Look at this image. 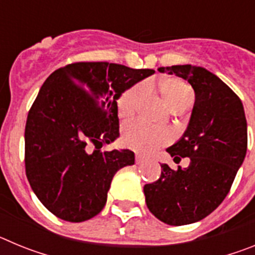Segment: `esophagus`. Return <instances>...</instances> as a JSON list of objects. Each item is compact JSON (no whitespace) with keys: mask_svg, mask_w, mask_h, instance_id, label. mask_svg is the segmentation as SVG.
I'll return each instance as SVG.
<instances>
[{"mask_svg":"<svg viewBox=\"0 0 255 255\" xmlns=\"http://www.w3.org/2000/svg\"><path fill=\"white\" fill-rule=\"evenodd\" d=\"M145 161H147V157H144L143 154H139V153H136V154H135V162H136L138 164L144 163Z\"/></svg>","mask_w":255,"mask_h":255,"instance_id":"34e87169","label":"esophagus"}]
</instances>
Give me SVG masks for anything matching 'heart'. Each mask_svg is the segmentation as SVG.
Wrapping results in <instances>:
<instances>
[{"instance_id":"1","label":"heart","mask_w":255,"mask_h":255,"mask_svg":"<svg viewBox=\"0 0 255 255\" xmlns=\"http://www.w3.org/2000/svg\"><path fill=\"white\" fill-rule=\"evenodd\" d=\"M144 89L145 85L139 83L126 89L121 94L117 101V107L121 116L128 117L134 114L143 96ZM161 91L164 102L167 103L171 110L180 105L194 101V92L191 91V88L179 80H166L162 83ZM171 140H172V134L170 130L149 125L141 120L126 124L123 131V141L126 147L145 154L155 152Z\"/></svg>"}]
</instances>
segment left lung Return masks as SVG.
Listing matches in <instances>:
<instances>
[{
	"mask_svg": "<svg viewBox=\"0 0 255 255\" xmlns=\"http://www.w3.org/2000/svg\"><path fill=\"white\" fill-rule=\"evenodd\" d=\"M188 80L195 103L188 129L167 148L173 161L189 157L186 168L161 164V177L144 185L148 209L171 226L194 224L220 206L229 194L248 148L243 103L229 85L204 67H159Z\"/></svg>",
	"mask_w": 255,
	"mask_h": 255,
	"instance_id": "obj_1",
	"label": "left lung"
}]
</instances>
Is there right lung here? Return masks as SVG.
Listing matches in <instances>:
<instances>
[{
  "label": "right lung",
  "mask_w": 255,
  "mask_h": 255,
  "mask_svg": "<svg viewBox=\"0 0 255 255\" xmlns=\"http://www.w3.org/2000/svg\"><path fill=\"white\" fill-rule=\"evenodd\" d=\"M150 69L75 62L47 78L28 114L25 172L51 213L83 222L100 213L115 173L135 162L134 152L101 148L119 138L117 100ZM93 143L92 153L87 145Z\"/></svg>",
  "instance_id": "add662e5"
}]
</instances>
